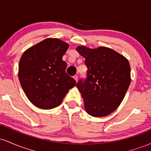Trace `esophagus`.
<instances>
[{"instance_id": "34e87169", "label": "esophagus", "mask_w": 151, "mask_h": 151, "mask_svg": "<svg viewBox=\"0 0 151 151\" xmlns=\"http://www.w3.org/2000/svg\"><path fill=\"white\" fill-rule=\"evenodd\" d=\"M73 77H74V79H75L76 82H77V81H78V76L77 75H74Z\"/></svg>"}]
</instances>
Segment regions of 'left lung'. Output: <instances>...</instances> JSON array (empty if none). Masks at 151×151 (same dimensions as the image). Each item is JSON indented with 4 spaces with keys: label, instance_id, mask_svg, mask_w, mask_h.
Segmentation results:
<instances>
[{
    "label": "left lung",
    "instance_id": "1",
    "mask_svg": "<svg viewBox=\"0 0 151 151\" xmlns=\"http://www.w3.org/2000/svg\"><path fill=\"white\" fill-rule=\"evenodd\" d=\"M76 50L85 58L86 80L77 87L84 99V109L94 117L108 116L116 109L131 83V67L125 57L106 47L91 49L78 46Z\"/></svg>",
    "mask_w": 151,
    "mask_h": 151
}]
</instances>
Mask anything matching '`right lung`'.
<instances>
[{"label":"right lung","instance_id":"1","mask_svg":"<svg viewBox=\"0 0 151 151\" xmlns=\"http://www.w3.org/2000/svg\"><path fill=\"white\" fill-rule=\"evenodd\" d=\"M69 45L58 38H47L26 50L19 62L18 78L27 99L42 109L61 104L76 81L66 73L62 57Z\"/></svg>","mask_w":151,"mask_h":151}]
</instances>
